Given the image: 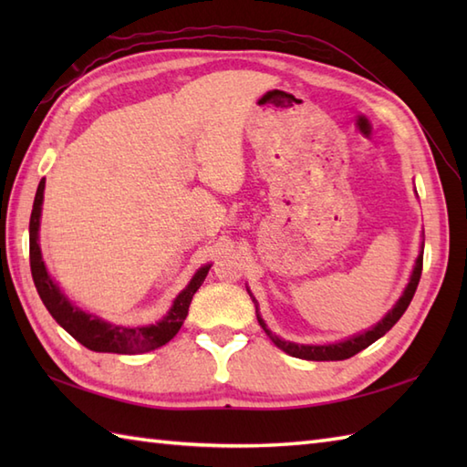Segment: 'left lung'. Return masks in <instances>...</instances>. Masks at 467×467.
<instances>
[{
	"instance_id": "8db88e82",
	"label": "left lung",
	"mask_w": 467,
	"mask_h": 467,
	"mask_svg": "<svg viewBox=\"0 0 467 467\" xmlns=\"http://www.w3.org/2000/svg\"><path fill=\"white\" fill-rule=\"evenodd\" d=\"M421 269H423V246H421V253L418 256V261H415V266H413V273H411V279L408 283V286H405L403 295L400 296V301L395 303L393 309L387 313L383 319L377 323L375 327H371L369 331L365 333H359V335H353L349 337L347 341H339V343H329V345H299V343H291V341H283L281 337L273 335L269 329H266L265 321L261 319L259 315V305H256L254 296L251 293V299L256 306V319H259V325L265 329V333L269 335V339L279 347V349H283L285 353H289L291 357H299V359H306V361H341V359H349V357L357 355L359 351H363L365 347H369L371 343H375L379 337H383L387 331L391 329V327L398 323L401 319V315L405 313V309H408L413 295H415V289H418L420 285V279H421Z\"/></svg>"
}]
</instances>
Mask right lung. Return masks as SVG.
I'll list each match as a JSON object with an SVG mask.
<instances>
[{"mask_svg":"<svg viewBox=\"0 0 467 467\" xmlns=\"http://www.w3.org/2000/svg\"><path fill=\"white\" fill-rule=\"evenodd\" d=\"M44 186L46 181L42 178L37 184V192L34 198L32 216H29V266H32L34 285L37 289L39 299L44 301L49 315L64 327V329L80 341L90 351L98 353H120V355H136L154 351L158 347L166 345L172 337L181 331V327L188 315L192 295L198 291V286L206 279L211 265L201 266L194 273L191 283L186 285L182 293H178L171 311H168L162 321L156 325L146 327H124L112 325L102 321L100 317L82 311L67 301V296L59 291V286L47 275L46 265L42 261V251H39L37 231H39V216H42V202H44Z\"/></svg>","mask_w":467,"mask_h":467,"instance_id":"obj_1","label":"right lung"}]
</instances>
